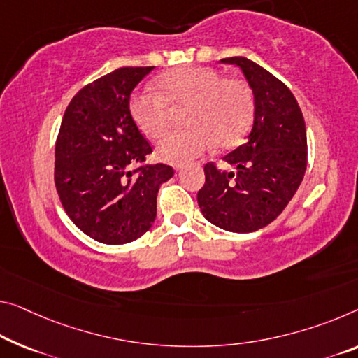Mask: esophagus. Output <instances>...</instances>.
<instances>
[{
  "label": "esophagus",
  "mask_w": 358,
  "mask_h": 358,
  "mask_svg": "<svg viewBox=\"0 0 358 358\" xmlns=\"http://www.w3.org/2000/svg\"><path fill=\"white\" fill-rule=\"evenodd\" d=\"M176 169H178V171L180 173V171H182V166H178V168H176Z\"/></svg>",
  "instance_id": "esophagus-1"
}]
</instances>
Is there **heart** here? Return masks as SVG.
I'll return each mask as SVG.
<instances>
[{"label":"heart","mask_w":358,"mask_h":358,"mask_svg":"<svg viewBox=\"0 0 358 358\" xmlns=\"http://www.w3.org/2000/svg\"><path fill=\"white\" fill-rule=\"evenodd\" d=\"M160 94L136 92L129 112L142 134L158 139L169 126V107L190 103L189 129L168 134L157 145V157L173 164L189 163L203 152L230 147L250 129L252 96L243 81L229 80L217 70L187 65L169 70L158 80Z\"/></svg>","instance_id":"obj_1"}]
</instances>
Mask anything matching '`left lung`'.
Here are the masks:
<instances>
[{"label":"left lung","mask_w":358,"mask_h":358,"mask_svg":"<svg viewBox=\"0 0 358 358\" xmlns=\"http://www.w3.org/2000/svg\"><path fill=\"white\" fill-rule=\"evenodd\" d=\"M241 70L255 99V120L243 145L224 157L234 171L205 166L198 206L208 221L235 234L271 224L299 189L307 166L302 112L282 81L246 57L222 59Z\"/></svg>","instance_id":"obj_1"}]
</instances>
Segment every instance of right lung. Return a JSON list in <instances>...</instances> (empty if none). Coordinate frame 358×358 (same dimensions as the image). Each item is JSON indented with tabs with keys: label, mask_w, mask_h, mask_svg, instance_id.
Instances as JSON below:
<instances>
[{
	"label": "right lung",
	"mask_w": 358,
	"mask_h": 358,
	"mask_svg": "<svg viewBox=\"0 0 358 358\" xmlns=\"http://www.w3.org/2000/svg\"><path fill=\"white\" fill-rule=\"evenodd\" d=\"M153 67H122L76 92L56 142L54 180L69 217L106 245L144 235L157 217L160 185L173 178L168 164H148L152 147L129 112L131 92Z\"/></svg>",
	"instance_id": "add662e5"
}]
</instances>
